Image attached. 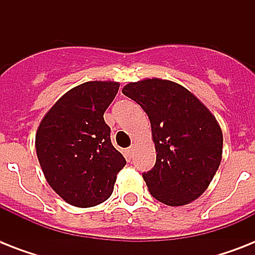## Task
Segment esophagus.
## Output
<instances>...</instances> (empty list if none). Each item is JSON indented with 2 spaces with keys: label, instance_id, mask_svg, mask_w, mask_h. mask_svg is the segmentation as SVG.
<instances>
[{
  "label": "esophagus",
  "instance_id": "esophagus-1",
  "mask_svg": "<svg viewBox=\"0 0 255 255\" xmlns=\"http://www.w3.org/2000/svg\"><path fill=\"white\" fill-rule=\"evenodd\" d=\"M132 152H133V147H129V148H128V149H127V151H126V153H127L128 157H131V156H132Z\"/></svg>",
  "mask_w": 255,
  "mask_h": 255
}]
</instances>
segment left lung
<instances>
[{"mask_svg": "<svg viewBox=\"0 0 255 255\" xmlns=\"http://www.w3.org/2000/svg\"><path fill=\"white\" fill-rule=\"evenodd\" d=\"M149 118L156 164L143 178L156 200L181 206L198 198L222 159V131L213 114L185 87L152 78L122 90Z\"/></svg>", "mask_w": 255, "mask_h": 255, "instance_id": "left-lung-1", "label": "left lung"}]
</instances>
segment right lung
Wrapping results in <instances>:
<instances>
[{
  "instance_id": "1",
  "label": "right lung",
  "mask_w": 255,
  "mask_h": 255,
  "mask_svg": "<svg viewBox=\"0 0 255 255\" xmlns=\"http://www.w3.org/2000/svg\"><path fill=\"white\" fill-rule=\"evenodd\" d=\"M118 90V82L82 83L66 92L38 127L35 151L42 172L70 205L90 208L106 201L126 165L103 118Z\"/></svg>"
}]
</instances>
